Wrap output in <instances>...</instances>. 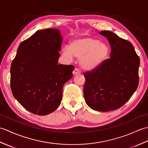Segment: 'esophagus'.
Returning a JSON list of instances; mask_svg holds the SVG:
<instances>
[{
	"instance_id": "1",
	"label": "esophagus",
	"mask_w": 148,
	"mask_h": 148,
	"mask_svg": "<svg viewBox=\"0 0 148 148\" xmlns=\"http://www.w3.org/2000/svg\"><path fill=\"white\" fill-rule=\"evenodd\" d=\"M80 72H81V71L79 70V69L75 68L74 70L73 71V72H72V74H73V75H76L77 74H79Z\"/></svg>"
}]
</instances>
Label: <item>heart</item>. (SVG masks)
Returning a JSON list of instances; mask_svg holds the SVG:
<instances>
[{
	"label": "heart",
	"instance_id": "obj_1",
	"mask_svg": "<svg viewBox=\"0 0 148 148\" xmlns=\"http://www.w3.org/2000/svg\"><path fill=\"white\" fill-rule=\"evenodd\" d=\"M110 52V47L106 42L90 37H79L72 40L69 47L63 49V55L69 58L74 56L79 58L81 67L87 71H92L99 67Z\"/></svg>",
	"mask_w": 148,
	"mask_h": 148
}]
</instances>
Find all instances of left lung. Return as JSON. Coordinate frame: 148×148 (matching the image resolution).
Returning a JSON list of instances; mask_svg holds the SVG:
<instances>
[{
  "instance_id": "left-lung-1",
  "label": "left lung",
  "mask_w": 148,
  "mask_h": 148,
  "mask_svg": "<svg viewBox=\"0 0 148 148\" xmlns=\"http://www.w3.org/2000/svg\"><path fill=\"white\" fill-rule=\"evenodd\" d=\"M111 48L110 58L99 67L84 72V99L90 108L106 112L123 106L139 84L140 59L133 45L111 31L99 32Z\"/></svg>"
}]
</instances>
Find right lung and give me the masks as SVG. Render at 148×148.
Returning a JSON list of instances; mask_svg holds the SVG:
<instances>
[{
	"label": "right lung",
	"instance_id": "add662e5",
	"mask_svg": "<svg viewBox=\"0 0 148 148\" xmlns=\"http://www.w3.org/2000/svg\"><path fill=\"white\" fill-rule=\"evenodd\" d=\"M62 37L58 29L37 30L18 47L11 66V89L18 102L35 114L57 109L73 65L58 64Z\"/></svg>",
	"mask_w": 148,
	"mask_h": 148
}]
</instances>
